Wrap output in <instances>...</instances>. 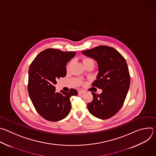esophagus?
<instances>
[{
	"label": "esophagus",
	"instance_id": "obj_1",
	"mask_svg": "<svg viewBox=\"0 0 156 156\" xmlns=\"http://www.w3.org/2000/svg\"><path fill=\"white\" fill-rule=\"evenodd\" d=\"M85 93V91H84V90H79L78 91V94H84Z\"/></svg>",
	"mask_w": 156,
	"mask_h": 156
}]
</instances>
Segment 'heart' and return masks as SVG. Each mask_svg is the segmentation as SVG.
Instances as JSON below:
<instances>
[{"mask_svg": "<svg viewBox=\"0 0 156 156\" xmlns=\"http://www.w3.org/2000/svg\"><path fill=\"white\" fill-rule=\"evenodd\" d=\"M88 62H93V60L91 58H87V57H84V58H83V63H85ZM70 65H71V63H70L68 65V66H67V69H68L70 68Z\"/></svg>", "mask_w": 156, "mask_h": 156, "instance_id": "b5f03b06", "label": "heart"}]
</instances>
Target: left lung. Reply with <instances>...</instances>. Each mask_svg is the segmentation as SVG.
<instances>
[{"label":"left lung","mask_w":156,"mask_h":156,"mask_svg":"<svg viewBox=\"0 0 156 156\" xmlns=\"http://www.w3.org/2000/svg\"><path fill=\"white\" fill-rule=\"evenodd\" d=\"M81 53L97 62L99 73L92 86L102 90L100 94L92 93L93 99L87 105L88 110L98 119H108L121 108L129 90L130 76L126 62L116 49L106 46Z\"/></svg>","instance_id":"left-lung-1"}]
</instances>
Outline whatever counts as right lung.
<instances>
[{
  "instance_id": "add662e5",
  "label": "right lung",
  "mask_w": 156,
  "mask_h": 156,
  "mask_svg": "<svg viewBox=\"0 0 156 156\" xmlns=\"http://www.w3.org/2000/svg\"><path fill=\"white\" fill-rule=\"evenodd\" d=\"M75 52L48 49L40 52L31 63L28 71V90L31 102L44 119L57 122L67 116L71 110L70 98L78 92L55 91L56 80L66 74V63L75 57Z\"/></svg>"
}]
</instances>
